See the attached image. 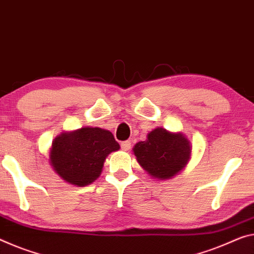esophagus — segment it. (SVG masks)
<instances>
[{
  "label": "esophagus",
  "mask_w": 254,
  "mask_h": 254,
  "mask_svg": "<svg viewBox=\"0 0 254 254\" xmlns=\"http://www.w3.org/2000/svg\"><path fill=\"white\" fill-rule=\"evenodd\" d=\"M120 146H122V149L124 151H129L130 147H131L130 140H125V142H122V144H120Z\"/></svg>",
  "instance_id": "esophagus-1"
}]
</instances>
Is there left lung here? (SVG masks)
<instances>
[{
  "label": "left lung",
  "instance_id": "left-lung-1",
  "mask_svg": "<svg viewBox=\"0 0 254 254\" xmlns=\"http://www.w3.org/2000/svg\"><path fill=\"white\" fill-rule=\"evenodd\" d=\"M132 153L150 177L166 181L187 166L192 157V145L183 132L158 127L147 134L145 140L135 144Z\"/></svg>",
  "mask_w": 254,
  "mask_h": 254
}]
</instances>
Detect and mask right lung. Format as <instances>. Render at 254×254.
Listing matches in <instances>:
<instances>
[{"label": "right lung", "instance_id": "add662e5", "mask_svg": "<svg viewBox=\"0 0 254 254\" xmlns=\"http://www.w3.org/2000/svg\"><path fill=\"white\" fill-rule=\"evenodd\" d=\"M119 149L111 131L100 127H83L62 131L53 139L49 162L65 183L83 187L101 176L105 159Z\"/></svg>", "mask_w": 254, "mask_h": 254}]
</instances>
